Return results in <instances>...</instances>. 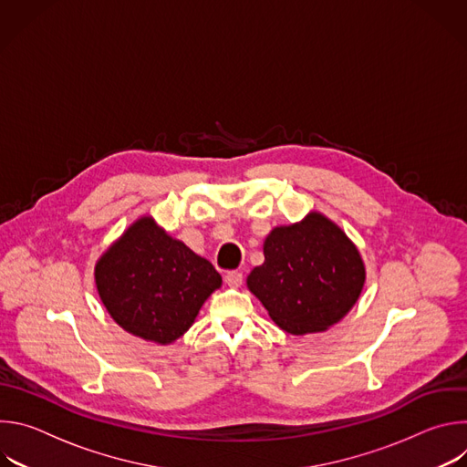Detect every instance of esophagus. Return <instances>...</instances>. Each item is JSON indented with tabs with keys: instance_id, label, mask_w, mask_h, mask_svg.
Returning <instances> with one entry per match:
<instances>
[{
	"instance_id": "obj_1",
	"label": "esophagus",
	"mask_w": 467,
	"mask_h": 467,
	"mask_svg": "<svg viewBox=\"0 0 467 467\" xmlns=\"http://www.w3.org/2000/svg\"><path fill=\"white\" fill-rule=\"evenodd\" d=\"M225 283H227L231 288L242 286V283H244L242 272H227V274H225Z\"/></svg>"
}]
</instances>
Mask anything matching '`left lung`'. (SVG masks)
<instances>
[{
    "label": "left lung",
    "mask_w": 467,
    "mask_h": 467,
    "mask_svg": "<svg viewBox=\"0 0 467 467\" xmlns=\"http://www.w3.org/2000/svg\"><path fill=\"white\" fill-rule=\"evenodd\" d=\"M364 262L346 233L317 213L275 227L264 242V264L247 277L270 317L292 335L325 330L357 303Z\"/></svg>",
    "instance_id": "1"
}]
</instances>
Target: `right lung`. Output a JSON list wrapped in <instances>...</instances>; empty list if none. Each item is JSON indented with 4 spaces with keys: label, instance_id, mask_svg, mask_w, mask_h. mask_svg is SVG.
I'll return each mask as SVG.
<instances>
[{
    "label": "right lung",
    "instance_id": "add662e5",
    "mask_svg": "<svg viewBox=\"0 0 467 467\" xmlns=\"http://www.w3.org/2000/svg\"><path fill=\"white\" fill-rule=\"evenodd\" d=\"M96 286L119 327L164 346L190 328L222 277L209 260L142 218L99 258Z\"/></svg>",
    "mask_w": 467,
    "mask_h": 467
}]
</instances>
